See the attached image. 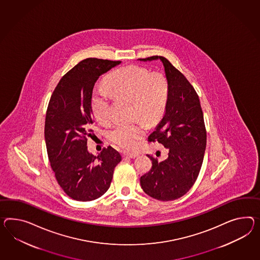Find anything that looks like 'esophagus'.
Instances as JSON below:
<instances>
[{"instance_id":"34e87169","label":"esophagus","mask_w":260,"mask_h":260,"mask_svg":"<svg viewBox=\"0 0 260 260\" xmlns=\"http://www.w3.org/2000/svg\"><path fill=\"white\" fill-rule=\"evenodd\" d=\"M123 155L124 156H128V157H130V158H136L138 155H139V153H123Z\"/></svg>"}]
</instances>
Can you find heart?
<instances>
[{
  "label": "heart",
  "mask_w": 260,
  "mask_h": 260,
  "mask_svg": "<svg viewBox=\"0 0 260 260\" xmlns=\"http://www.w3.org/2000/svg\"><path fill=\"white\" fill-rule=\"evenodd\" d=\"M107 88L118 99L131 101L132 117L147 121L159 118L166 107L169 84L160 73L150 74L146 68L137 65L123 67L114 72L107 80ZM95 119L107 124L111 119L110 97L105 91H97L91 99ZM146 125L141 120L122 122L109 132V140L123 149H132L144 136Z\"/></svg>",
  "instance_id": "obj_1"
}]
</instances>
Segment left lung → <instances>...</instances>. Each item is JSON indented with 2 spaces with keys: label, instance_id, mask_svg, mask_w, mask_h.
<instances>
[{
  "label": "left lung",
  "instance_id": "left-lung-1",
  "mask_svg": "<svg viewBox=\"0 0 260 260\" xmlns=\"http://www.w3.org/2000/svg\"><path fill=\"white\" fill-rule=\"evenodd\" d=\"M159 58L169 84L166 111L163 119L148 138L168 150V158L152 160L151 170L140 177L147 195L159 201H173L185 195L197 179L203 164L207 130L200 100L192 85L164 56L153 55L140 60Z\"/></svg>",
  "mask_w": 260,
  "mask_h": 260
}]
</instances>
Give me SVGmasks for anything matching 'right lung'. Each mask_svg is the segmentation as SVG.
I'll return each instance as SVG.
<instances>
[{
    "instance_id": "1",
    "label": "right lung",
    "mask_w": 260,
    "mask_h": 260,
    "mask_svg": "<svg viewBox=\"0 0 260 260\" xmlns=\"http://www.w3.org/2000/svg\"><path fill=\"white\" fill-rule=\"evenodd\" d=\"M120 63L82 60L60 79L49 102L44 128L48 157L58 185L74 200L87 202L103 196L121 160L111 146L97 156L88 153L87 147V138L95 137L91 109L95 82Z\"/></svg>"
}]
</instances>
